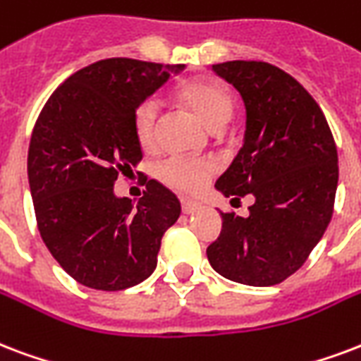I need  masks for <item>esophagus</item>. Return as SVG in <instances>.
Returning <instances> with one entry per match:
<instances>
[{"mask_svg": "<svg viewBox=\"0 0 361 361\" xmlns=\"http://www.w3.org/2000/svg\"><path fill=\"white\" fill-rule=\"evenodd\" d=\"M202 206L199 202H195V200H189V199H181V210L183 214H195V212H199Z\"/></svg>", "mask_w": 361, "mask_h": 361, "instance_id": "1", "label": "esophagus"}]
</instances>
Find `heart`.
Returning a JSON list of instances; mask_svg holds the SVG:
<instances>
[{"label":"heart","instance_id":"1","mask_svg":"<svg viewBox=\"0 0 361 361\" xmlns=\"http://www.w3.org/2000/svg\"><path fill=\"white\" fill-rule=\"evenodd\" d=\"M178 98L183 106L191 109L210 130L224 128L233 117L235 102L229 90L217 82L204 79H191L178 89ZM132 130L137 144L144 149H151L157 140V107L151 100L142 102L132 117ZM217 170L216 162L206 159H189V157H169L161 162L157 170L159 180L164 185L181 192H197L210 180Z\"/></svg>","mask_w":361,"mask_h":361}]
</instances>
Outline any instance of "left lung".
Wrapping results in <instances>:
<instances>
[{"label": "left lung", "instance_id": "obj_1", "mask_svg": "<svg viewBox=\"0 0 361 361\" xmlns=\"http://www.w3.org/2000/svg\"><path fill=\"white\" fill-rule=\"evenodd\" d=\"M212 70L246 107L244 144L216 189L255 202L240 217L221 212V233L206 255L214 271L246 286L284 282L307 261L334 216L337 147L312 96L267 62L233 60Z\"/></svg>", "mask_w": 361, "mask_h": 361}]
</instances>
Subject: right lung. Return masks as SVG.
Wrapping results in <instances>:
<instances>
[{
  "label": "right lung",
  "mask_w": 361,
  "mask_h": 361,
  "mask_svg": "<svg viewBox=\"0 0 361 361\" xmlns=\"http://www.w3.org/2000/svg\"><path fill=\"white\" fill-rule=\"evenodd\" d=\"M183 68L100 60L68 77L41 109L27 151L37 229L79 284L119 291L155 271L180 200L155 180L136 204L114 185L144 157L132 130L136 107Z\"/></svg>",
  "instance_id": "right-lung-1"
}]
</instances>
